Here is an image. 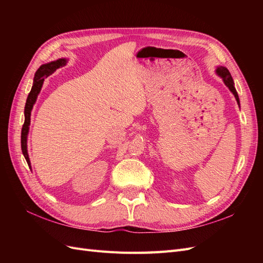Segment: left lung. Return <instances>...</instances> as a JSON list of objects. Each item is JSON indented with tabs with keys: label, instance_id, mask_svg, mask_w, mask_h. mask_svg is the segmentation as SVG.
I'll list each match as a JSON object with an SVG mask.
<instances>
[{
	"label": "left lung",
	"instance_id": "8db88e82",
	"mask_svg": "<svg viewBox=\"0 0 263 263\" xmlns=\"http://www.w3.org/2000/svg\"><path fill=\"white\" fill-rule=\"evenodd\" d=\"M217 73L222 78V80H224L225 84L229 87V90L233 92V94L235 95V98L237 100V103H238V104H239V98H238V94H237V91H236L235 85H234L233 78H232V76H230L228 69L225 68V67H219L217 69Z\"/></svg>",
	"mask_w": 263,
	"mask_h": 263
}]
</instances>
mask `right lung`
Listing matches in <instances>:
<instances>
[{
	"label": "right lung",
	"mask_w": 263,
	"mask_h": 263,
	"mask_svg": "<svg viewBox=\"0 0 263 263\" xmlns=\"http://www.w3.org/2000/svg\"><path fill=\"white\" fill-rule=\"evenodd\" d=\"M66 63H67L66 59H58L57 61H52V62L46 63V65L41 66L35 73L34 83H33V86H31V90L27 97L25 110H24V114H25V122H24V124H23L22 135H21L22 151H23V155H24V157H25L29 166H30V161H29L28 154H27V135H28L29 124H30V112H31V109H33V106L37 100L39 92H41V90H42V86H43L45 79L48 76L52 74L54 71L59 69L60 67L65 66Z\"/></svg>",
	"instance_id": "right-lung-1"
}]
</instances>
